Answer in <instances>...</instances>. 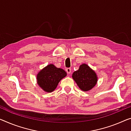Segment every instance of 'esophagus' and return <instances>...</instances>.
<instances>
[{
    "label": "esophagus",
    "instance_id": "34e87169",
    "mask_svg": "<svg viewBox=\"0 0 131 131\" xmlns=\"http://www.w3.org/2000/svg\"><path fill=\"white\" fill-rule=\"evenodd\" d=\"M66 72H67V73H68V74L71 73V68H66Z\"/></svg>",
    "mask_w": 131,
    "mask_h": 131
}]
</instances>
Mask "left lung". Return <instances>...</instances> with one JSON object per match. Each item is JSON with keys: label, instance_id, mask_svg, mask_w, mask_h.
<instances>
[{"label": "left lung", "instance_id": "8db88e82", "mask_svg": "<svg viewBox=\"0 0 131 131\" xmlns=\"http://www.w3.org/2000/svg\"><path fill=\"white\" fill-rule=\"evenodd\" d=\"M72 78L79 88L83 91L91 90L97 81L95 72L86 64L80 66L79 69L72 74Z\"/></svg>", "mask_w": 131, "mask_h": 131}]
</instances>
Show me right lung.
<instances>
[{
	"label": "right lung",
	"instance_id": "obj_1",
	"mask_svg": "<svg viewBox=\"0 0 131 131\" xmlns=\"http://www.w3.org/2000/svg\"><path fill=\"white\" fill-rule=\"evenodd\" d=\"M66 76V72L50 64L43 68L37 75L38 85L45 92H51L57 87L58 83Z\"/></svg>",
	"mask_w": 131,
	"mask_h": 131
}]
</instances>
